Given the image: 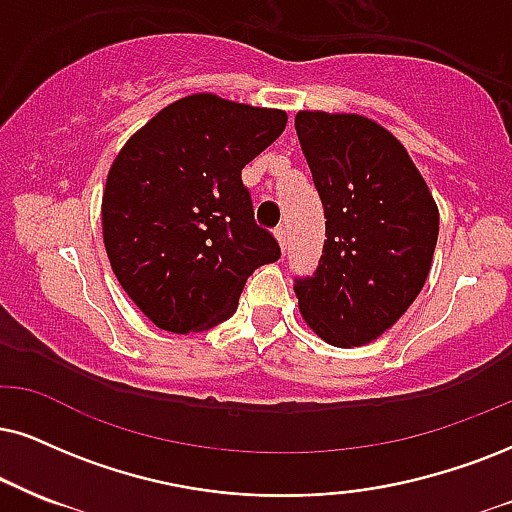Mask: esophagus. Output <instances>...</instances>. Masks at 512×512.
Wrapping results in <instances>:
<instances>
[{
	"instance_id": "obj_1",
	"label": "esophagus",
	"mask_w": 512,
	"mask_h": 512,
	"mask_svg": "<svg viewBox=\"0 0 512 512\" xmlns=\"http://www.w3.org/2000/svg\"><path fill=\"white\" fill-rule=\"evenodd\" d=\"M275 237H277V242H280V249L285 251L287 249V230H285V225H280L275 230Z\"/></svg>"
}]
</instances>
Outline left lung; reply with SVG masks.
<instances>
[{
    "label": "left lung",
    "instance_id": "obj_1",
    "mask_svg": "<svg viewBox=\"0 0 512 512\" xmlns=\"http://www.w3.org/2000/svg\"><path fill=\"white\" fill-rule=\"evenodd\" d=\"M296 135L325 208L313 277L296 280L306 325L349 349L389 330L425 287L439 208L408 151L358 113H296Z\"/></svg>",
    "mask_w": 512,
    "mask_h": 512
}]
</instances>
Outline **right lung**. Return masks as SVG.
Listing matches in <instances>:
<instances>
[{
	"label": "right lung",
	"instance_id": "right-lung-1",
	"mask_svg": "<svg viewBox=\"0 0 512 512\" xmlns=\"http://www.w3.org/2000/svg\"><path fill=\"white\" fill-rule=\"evenodd\" d=\"M287 125L280 109L189 94L125 142L102 197L104 246L121 287L156 327L211 330L246 277L280 258L256 225L242 168Z\"/></svg>",
	"mask_w": 512,
	"mask_h": 512
}]
</instances>
